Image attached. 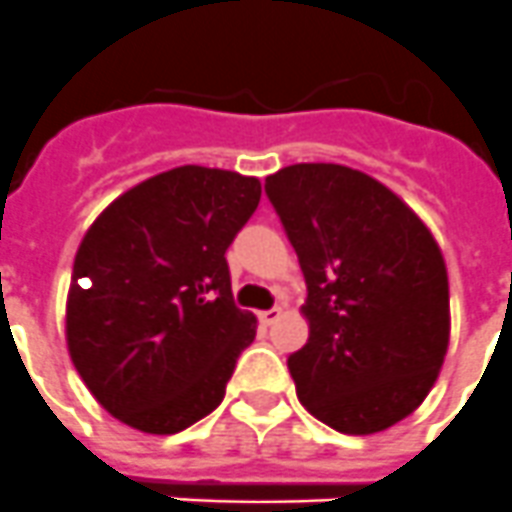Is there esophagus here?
I'll return each mask as SVG.
<instances>
[{
    "label": "esophagus",
    "mask_w": 512,
    "mask_h": 512,
    "mask_svg": "<svg viewBox=\"0 0 512 512\" xmlns=\"http://www.w3.org/2000/svg\"><path fill=\"white\" fill-rule=\"evenodd\" d=\"M279 318H282V310H279V307H271V310L259 312V320H261V323H264V325H274Z\"/></svg>",
    "instance_id": "obj_1"
}]
</instances>
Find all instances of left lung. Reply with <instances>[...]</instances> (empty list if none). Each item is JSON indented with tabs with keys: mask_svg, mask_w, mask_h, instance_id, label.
I'll use <instances>...</instances> for the list:
<instances>
[{
	"mask_svg": "<svg viewBox=\"0 0 512 512\" xmlns=\"http://www.w3.org/2000/svg\"><path fill=\"white\" fill-rule=\"evenodd\" d=\"M266 194L307 284L297 397L348 436L387 431L436 384L449 348V274L436 238L392 189L341 164H295Z\"/></svg>",
	"mask_w": 512,
	"mask_h": 512,
	"instance_id": "left-lung-1",
	"label": "left lung"
}]
</instances>
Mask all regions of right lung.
<instances>
[{"label": "right lung", "instance_id": "add662e5", "mask_svg": "<svg viewBox=\"0 0 512 512\" xmlns=\"http://www.w3.org/2000/svg\"><path fill=\"white\" fill-rule=\"evenodd\" d=\"M261 200L238 171L179 166L120 194L74 259L66 343L112 418L171 436L223 402L256 338L238 310L225 251Z\"/></svg>", "mask_w": 512, "mask_h": 512}]
</instances>
